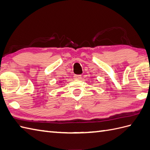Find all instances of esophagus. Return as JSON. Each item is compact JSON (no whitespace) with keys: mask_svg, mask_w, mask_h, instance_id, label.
<instances>
[{"mask_svg":"<svg viewBox=\"0 0 150 150\" xmlns=\"http://www.w3.org/2000/svg\"><path fill=\"white\" fill-rule=\"evenodd\" d=\"M81 75H76L74 76V79H81Z\"/></svg>","mask_w":150,"mask_h":150,"instance_id":"obj_1","label":"esophagus"}]
</instances>
